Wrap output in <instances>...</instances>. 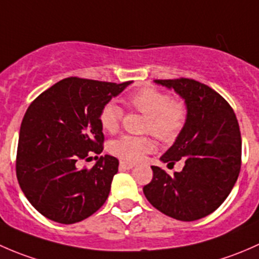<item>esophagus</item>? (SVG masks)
I'll return each mask as SVG.
<instances>
[{
    "instance_id": "34e87169",
    "label": "esophagus",
    "mask_w": 259,
    "mask_h": 259,
    "mask_svg": "<svg viewBox=\"0 0 259 259\" xmlns=\"http://www.w3.org/2000/svg\"><path fill=\"white\" fill-rule=\"evenodd\" d=\"M133 167H135V164L133 163H128V162H124V161L119 162V168L121 169H132Z\"/></svg>"
}]
</instances>
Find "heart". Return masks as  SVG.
Wrapping results in <instances>:
<instances>
[{"mask_svg": "<svg viewBox=\"0 0 259 259\" xmlns=\"http://www.w3.org/2000/svg\"><path fill=\"white\" fill-rule=\"evenodd\" d=\"M127 105L147 116L146 131L156 135L159 140L170 142L183 130L187 119V110L182 102L172 101L169 95L154 87H145L127 97ZM123 111L117 103L108 102L100 113V123L106 132L118 130ZM156 142L151 137L122 136L112 141V154L127 162H137L145 153L154 151Z\"/></svg>", "mask_w": 259, "mask_h": 259, "instance_id": "b5f03b06", "label": "heart"}]
</instances>
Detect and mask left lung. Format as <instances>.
<instances>
[{
    "label": "left lung",
    "mask_w": 259,
    "mask_h": 259,
    "mask_svg": "<svg viewBox=\"0 0 259 259\" xmlns=\"http://www.w3.org/2000/svg\"><path fill=\"white\" fill-rule=\"evenodd\" d=\"M154 83L175 90L185 100V127L161 157L164 163L183 159L185 167L169 176L152 166L153 178L143 193L166 215L197 221L225 202L238 178L242 154L238 121L227 101L201 82L177 78L154 79Z\"/></svg>",
    "instance_id": "obj_1"
}]
</instances>
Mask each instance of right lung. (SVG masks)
<instances>
[{"label": "right lung", "mask_w": 259, "mask_h": 259, "mask_svg": "<svg viewBox=\"0 0 259 259\" xmlns=\"http://www.w3.org/2000/svg\"><path fill=\"white\" fill-rule=\"evenodd\" d=\"M123 83L68 77L42 92L26 111L18 138L16 175L26 198L41 214L72 225L103 206L118 159L101 156L91 169L82 159L103 151V106Z\"/></svg>", "instance_id": "obj_1"}]
</instances>
